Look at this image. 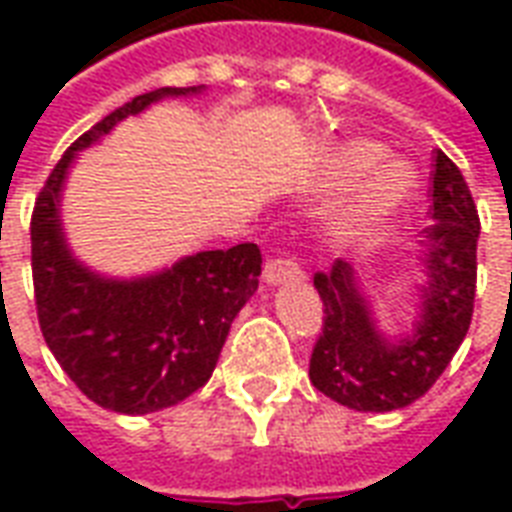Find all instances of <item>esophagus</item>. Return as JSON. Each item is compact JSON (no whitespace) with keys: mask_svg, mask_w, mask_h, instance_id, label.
I'll list each match as a JSON object with an SVG mask.
<instances>
[{"mask_svg":"<svg viewBox=\"0 0 512 512\" xmlns=\"http://www.w3.org/2000/svg\"><path fill=\"white\" fill-rule=\"evenodd\" d=\"M304 277V268L299 266V260L293 255L271 257L263 268V279L268 285H279V282H288V279H301Z\"/></svg>","mask_w":512,"mask_h":512,"instance_id":"esophagus-1","label":"esophagus"}]
</instances>
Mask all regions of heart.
<instances>
[{
  "mask_svg": "<svg viewBox=\"0 0 512 512\" xmlns=\"http://www.w3.org/2000/svg\"><path fill=\"white\" fill-rule=\"evenodd\" d=\"M381 161V147L367 145V142H359V145H351L343 150V158H340V175L348 180L365 175L370 169L376 167ZM411 189V178L403 167H386L381 175H378L370 186L362 194V202H359V213H356V222L370 224L381 219L384 213H389L395 208L397 202L406 197V191Z\"/></svg>",
  "mask_w": 512,
  "mask_h": 512,
  "instance_id": "b5f03b06",
  "label": "heart"
}]
</instances>
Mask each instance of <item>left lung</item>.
Masks as SVG:
<instances>
[{"mask_svg":"<svg viewBox=\"0 0 512 512\" xmlns=\"http://www.w3.org/2000/svg\"><path fill=\"white\" fill-rule=\"evenodd\" d=\"M430 216L422 230L428 288L422 290L417 332L386 343L370 321L354 268L337 257L315 274L323 301V329L310 356L318 392L356 411H395L428 392L469 332L477 288L480 216L461 169L433 153Z\"/></svg>","mask_w":512,"mask_h":512,"instance_id":"8db88e82","label":"left lung"}]
</instances>
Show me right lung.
I'll return each mask as SVG.
<instances>
[{
  "mask_svg": "<svg viewBox=\"0 0 512 512\" xmlns=\"http://www.w3.org/2000/svg\"><path fill=\"white\" fill-rule=\"evenodd\" d=\"M186 93L197 87L136 95L79 136L51 169L29 222L43 340L84 395L120 414L175 406L211 378L230 323L257 290L263 266L260 246L238 244L197 252L156 277L115 282L82 268L65 249L57 205L76 150L158 98Z\"/></svg>",
  "mask_w": 512,
  "mask_h": 512,
  "instance_id": "add662e5",
  "label": "right lung"
}]
</instances>
